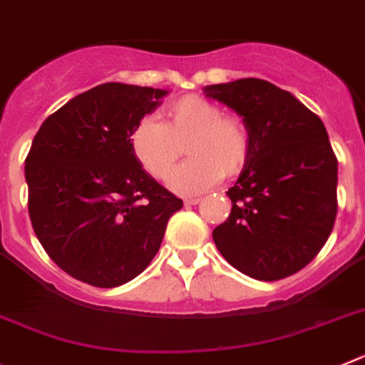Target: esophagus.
<instances>
[{
    "label": "esophagus",
    "mask_w": 365,
    "mask_h": 365,
    "mask_svg": "<svg viewBox=\"0 0 365 365\" xmlns=\"http://www.w3.org/2000/svg\"><path fill=\"white\" fill-rule=\"evenodd\" d=\"M199 202H200V197H186L185 199L186 206H195L199 205Z\"/></svg>",
    "instance_id": "obj_1"
}]
</instances>
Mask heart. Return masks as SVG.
<instances>
[{
	"label": "heart",
	"instance_id": "1",
	"mask_svg": "<svg viewBox=\"0 0 365 365\" xmlns=\"http://www.w3.org/2000/svg\"><path fill=\"white\" fill-rule=\"evenodd\" d=\"M165 123L145 117L130 132V148L139 165L159 180L168 179L187 143L190 159L170 177L177 193H199L224 177L239 175L252 152L248 126L224 115L217 103L202 96H182L163 112Z\"/></svg>",
	"mask_w": 365,
	"mask_h": 365
}]
</instances>
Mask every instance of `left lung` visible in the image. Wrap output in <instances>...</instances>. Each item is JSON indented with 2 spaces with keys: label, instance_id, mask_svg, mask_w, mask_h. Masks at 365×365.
<instances>
[{
  "label": "left lung",
  "instance_id": "8db88e82",
  "mask_svg": "<svg viewBox=\"0 0 365 365\" xmlns=\"http://www.w3.org/2000/svg\"><path fill=\"white\" fill-rule=\"evenodd\" d=\"M235 110L252 137L228 190L232 213L213 230L220 255L257 280H280L312 262L335 226L339 160L322 119L295 96L246 78L205 86Z\"/></svg>",
  "mask_w": 365,
  "mask_h": 365
}]
</instances>
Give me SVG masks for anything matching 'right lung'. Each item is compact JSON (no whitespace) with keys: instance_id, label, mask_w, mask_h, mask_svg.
Returning a JSON list of instances; mask_svg holds the SVG:
<instances>
[{"instance_id":"obj_1","label":"right lung","mask_w":365,"mask_h":365,"mask_svg":"<svg viewBox=\"0 0 365 365\" xmlns=\"http://www.w3.org/2000/svg\"><path fill=\"white\" fill-rule=\"evenodd\" d=\"M166 90L105 83L45 119L25 159L29 215L73 279L115 287L146 269L182 200L139 165L130 132Z\"/></svg>"}]
</instances>
